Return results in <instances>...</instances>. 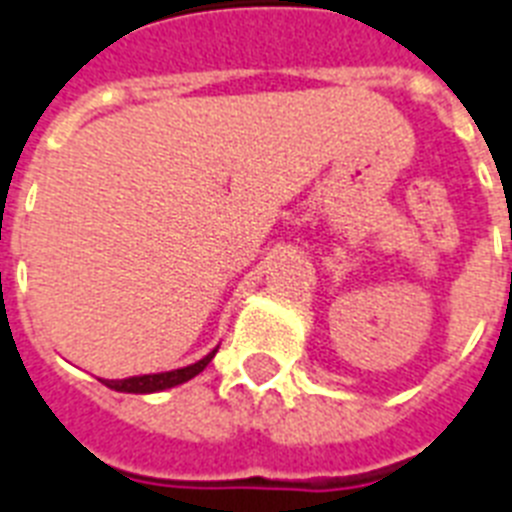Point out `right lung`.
<instances>
[{
    "label": "right lung",
    "mask_w": 512,
    "mask_h": 512,
    "mask_svg": "<svg viewBox=\"0 0 512 512\" xmlns=\"http://www.w3.org/2000/svg\"><path fill=\"white\" fill-rule=\"evenodd\" d=\"M213 350L207 357H202L199 363L186 365V368H178V371H165V373H149V376H134V378H120V381H102L105 386L115 389V392H131V394H147V392H162V389H170V386H178L194 378L197 373H202L207 368V363L215 357Z\"/></svg>",
    "instance_id": "right-lung-1"
}]
</instances>
